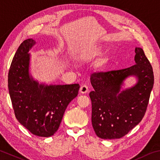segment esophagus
Segmentation results:
<instances>
[{"instance_id": "obj_1", "label": "esophagus", "mask_w": 160, "mask_h": 160, "mask_svg": "<svg viewBox=\"0 0 160 160\" xmlns=\"http://www.w3.org/2000/svg\"><path fill=\"white\" fill-rule=\"evenodd\" d=\"M80 93H82V94H86V93L88 92V87L86 85H82L80 87Z\"/></svg>"}]
</instances>
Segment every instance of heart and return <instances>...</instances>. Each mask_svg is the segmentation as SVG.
<instances>
[{
  "instance_id": "b5f03b06",
  "label": "heart",
  "mask_w": 160,
  "mask_h": 160,
  "mask_svg": "<svg viewBox=\"0 0 160 160\" xmlns=\"http://www.w3.org/2000/svg\"><path fill=\"white\" fill-rule=\"evenodd\" d=\"M102 51V46L98 45H89L78 52L75 56V59L80 63H87L99 56Z\"/></svg>"
}]
</instances>
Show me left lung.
<instances>
[{
	"label": "left lung",
	"mask_w": 160,
	"mask_h": 160,
	"mask_svg": "<svg viewBox=\"0 0 160 160\" xmlns=\"http://www.w3.org/2000/svg\"><path fill=\"white\" fill-rule=\"evenodd\" d=\"M135 52V65L122 70L94 72L90 77L94 89L89 93L92 122L101 138L123 137L146 113L154 85L153 71L143 49L136 48ZM132 75L138 78V82L121 91L123 81Z\"/></svg>",
	"instance_id": "1"
}]
</instances>
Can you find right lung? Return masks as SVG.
<instances>
[{
    "label": "right lung",
    "instance_id": "1",
    "mask_svg": "<svg viewBox=\"0 0 160 160\" xmlns=\"http://www.w3.org/2000/svg\"><path fill=\"white\" fill-rule=\"evenodd\" d=\"M25 40L12 61L8 72V89L14 115L20 124L33 134L49 137L59 129L63 113L78 96L79 84L45 85L29 74L30 54L36 44Z\"/></svg>",
    "mask_w": 160,
    "mask_h": 160
}]
</instances>
